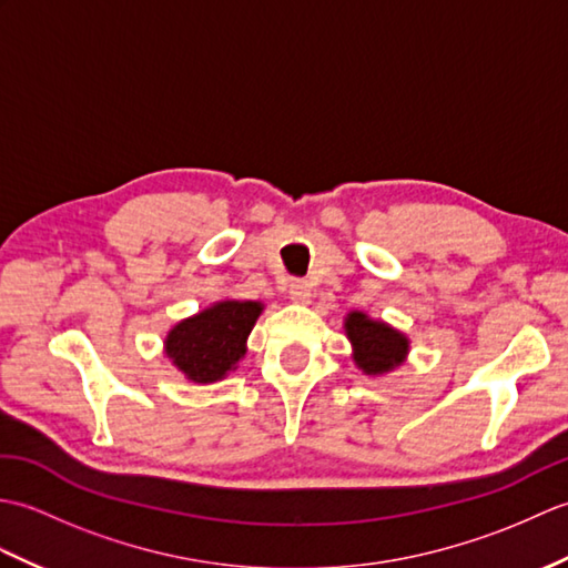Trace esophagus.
<instances>
[{
    "instance_id": "34e87169",
    "label": "esophagus",
    "mask_w": 568,
    "mask_h": 568,
    "mask_svg": "<svg viewBox=\"0 0 568 568\" xmlns=\"http://www.w3.org/2000/svg\"><path fill=\"white\" fill-rule=\"evenodd\" d=\"M287 295H291L295 305H307L312 297L310 283L307 281H291V285H287Z\"/></svg>"
}]
</instances>
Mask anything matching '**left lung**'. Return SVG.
Wrapping results in <instances>:
<instances>
[{
	"label": "left lung",
	"instance_id": "1",
	"mask_svg": "<svg viewBox=\"0 0 568 568\" xmlns=\"http://www.w3.org/2000/svg\"><path fill=\"white\" fill-rule=\"evenodd\" d=\"M344 332L346 339L352 342V358L356 368L371 378L388 376L407 361V334L395 329L388 322L373 320L366 312L354 310L344 317Z\"/></svg>",
	"mask_w": 568,
	"mask_h": 568
}]
</instances>
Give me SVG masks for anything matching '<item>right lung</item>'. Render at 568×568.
I'll use <instances>...</instances> for the list:
<instances>
[{
    "label": "right lung",
    "instance_id": "right-lung-1",
    "mask_svg": "<svg viewBox=\"0 0 568 568\" xmlns=\"http://www.w3.org/2000/svg\"><path fill=\"white\" fill-rule=\"evenodd\" d=\"M261 312L263 303L256 300H216L171 327L163 352L190 383L222 381L246 356L248 334Z\"/></svg>",
    "mask_w": 568,
    "mask_h": 568
}]
</instances>
